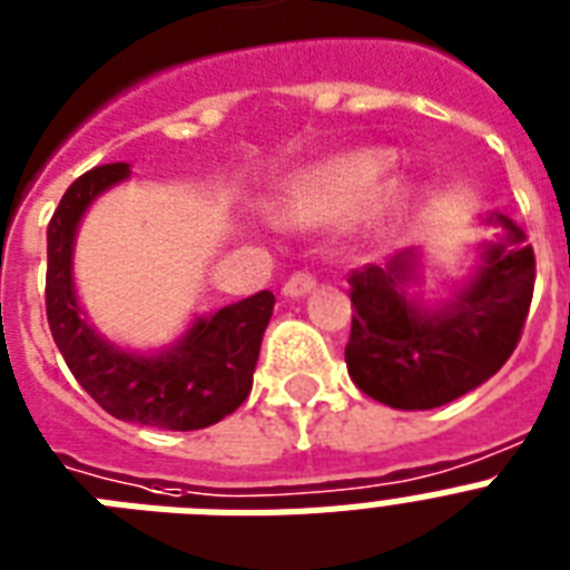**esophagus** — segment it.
<instances>
[{
    "mask_svg": "<svg viewBox=\"0 0 570 570\" xmlns=\"http://www.w3.org/2000/svg\"><path fill=\"white\" fill-rule=\"evenodd\" d=\"M313 286H315V277L309 275V272H295V275L284 284V295H289V298H301V295H307Z\"/></svg>",
    "mask_w": 570,
    "mask_h": 570,
    "instance_id": "34e87169",
    "label": "esophagus"
}]
</instances>
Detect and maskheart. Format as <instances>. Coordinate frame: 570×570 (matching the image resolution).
I'll list each match as a JSON object with an SVG mask.
<instances>
[{
	"instance_id": "b5f03b06",
	"label": "heart",
	"mask_w": 570,
	"mask_h": 570,
	"mask_svg": "<svg viewBox=\"0 0 570 570\" xmlns=\"http://www.w3.org/2000/svg\"><path fill=\"white\" fill-rule=\"evenodd\" d=\"M394 153L353 150L307 167L281 190V212L298 226H330L365 212L385 194Z\"/></svg>"
}]
</instances>
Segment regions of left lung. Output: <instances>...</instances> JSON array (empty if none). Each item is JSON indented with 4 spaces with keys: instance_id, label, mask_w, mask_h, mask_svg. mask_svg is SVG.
Returning <instances> with one entry per match:
<instances>
[{
    "instance_id": "8db88e82",
    "label": "left lung",
    "mask_w": 570,
    "mask_h": 570,
    "mask_svg": "<svg viewBox=\"0 0 570 570\" xmlns=\"http://www.w3.org/2000/svg\"><path fill=\"white\" fill-rule=\"evenodd\" d=\"M492 223L504 234L487 243L481 269L443 309L405 298L403 286L417 281L414 252L351 272L356 313L344 362L358 391L391 409H438L499 374L513 356L533 301L537 257L513 219L495 214Z\"/></svg>"
}]
</instances>
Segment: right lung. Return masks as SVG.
I'll return each mask as SVG.
<instances>
[{
	"instance_id": "add662e5",
	"label": "right lung",
	"mask_w": 570,
	"mask_h": 570,
	"mask_svg": "<svg viewBox=\"0 0 570 570\" xmlns=\"http://www.w3.org/2000/svg\"><path fill=\"white\" fill-rule=\"evenodd\" d=\"M130 165H100L69 185L49 223L46 315L55 344L83 391L118 420L194 432L219 423L252 391L263 333L275 309L269 289L196 318L174 351L138 356L112 347L80 315L71 284V246L83 212L100 190L121 181Z\"/></svg>"
}]
</instances>
